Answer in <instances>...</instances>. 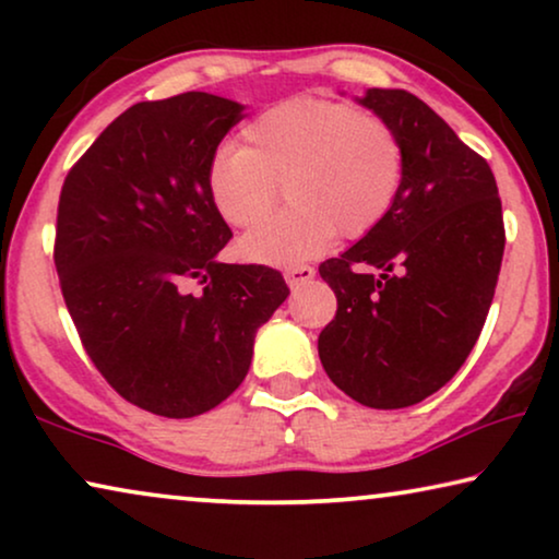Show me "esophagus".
Returning a JSON list of instances; mask_svg holds the SVG:
<instances>
[{"instance_id":"esophagus-1","label":"esophagus","mask_w":559,"mask_h":559,"mask_svg":"<svg viewBox=\"0 0 559 559\" xmlns=\"http://www.w3.org/2000/svg\"><path fill=\"white\" fill-rule=\"evenodd\" d=\"M312 277H316V270H312V266H308V264L287 266V270H285V280H287V285L293 287V289L308 285Z\"/></svg>"}]
</instances>
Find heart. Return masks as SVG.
I'll use <instances>...</instances> for the list:
<instances>
[{"label":"heart","instance_id":"b5f03b06","mask_svg":"<svg viewBox=\"0 0 559 559\" xmlns=\"http://www.w3.org/2000/svg\"><path fill=\"white\" fill-rule=\"evenodd\" d=\"M404 144L377 114L350 104L297 96L241 129V147L221 150L209 167V198L228 226H254L285 185L287 214L239 241L257 264L295 266L338 239H364L389 213L404 186Z\"/></svg>","mask_w":559,"mask_h":559}]
</instances>
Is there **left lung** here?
<instances>
[{
  "instance_id": "1",
  "label": "left lung",
  "mask_w": 559,
  "mask_h": 559,
  "mask_svg": "<svg viewBox=\"0 0 559 559\" xmlns=\"http://www.w3.org/2000/svg\"><path fill=\"white\" fill-rule=\"evenodd\" d=\"M361 104L396 129L407 170L392 213L320 264L338 310L318 354L350 400L402 409L445 386L476 346L507 234L491 167L430 106L402 88H369Z\"/></svg>"
}]
</instances>
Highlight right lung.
<instances>
[{
  "mask_svg": "<svg viewBox=\"0 0 559 559\" xmlns=\"http://www.w3.org/2000/svg\"><path fill=\"white\" fill-rule=\"evenodd\" d=\"M241 109L203 91L129 106L60 190L52 259L79 338L114 392L159 417L234 394L289 295L272 266L216 259L231 228L205 178Z\"/></svg>",
  "mask_w": 559,
  "mask_h": 559,
  "instance_id": "add662e5",
  "label": "right lung"
}]
</instances>
